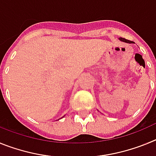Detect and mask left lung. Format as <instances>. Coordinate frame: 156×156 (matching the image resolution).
Instances as JSON below:
<instances>
[{
    "label": "left lung",
    "instance_id": "8db88e82",
    "mask_svg": "<svg viewBox=\"0 0 156 156\" xmlns=\"http://www.w3.org/2000/svg\"><path fill=\"white\" fill-rule=\"evenodd\" d=\"M119 40L120 41H122V42L127 43V44H132V43H133V42H132V41H128V40L125 39V38H122V37H119Z\"/></svg>",
    "mask_w": 156,
    "mask_h": 156
}]
</instances>
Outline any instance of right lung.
<instances>
[{
  "label": "right lung",
  "instance_id": "right-lung-1",
  "mask_svg": "<svg viewBox=\"0 0 156 156\" xmlns=\"http://www.w3.org/2000/svg\"><path fill=\"white\" fill-rule=\"evenodd\" d=\"M64 116H65V115H64ZM64 116H62V118H63V117H64Z\"/></svg>",
  "mask_w": 156,
  "mask_h": 156
}]
</instances>
